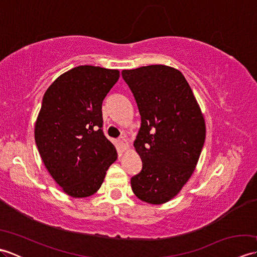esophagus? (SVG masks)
Returning <instances> with one entry per match:
<instances>
[{
  "label": "esophagus",
  "mask_w": 257,
  "mask_h": 257,
  "mask_svg": "<svg viewBox=\"0 0 257 257\" xmlns=\"http://www.w3.org/2000/svg\"><path fill=\"white\" fill-rule=\"evenodd\" d=\"M118 141H119V146L121 147L122 149H127L128 148V141L125 140L123 137H120L118 139Z\"/></svg>",
  "instance_id": "34e87169"
}]
</instances>
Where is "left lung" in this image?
<instances>
[{
	"instance_id": "1",
	"label": "left lung",
	"mask_w": 257,
	"mask_h": 257,
	"mask_svg": "<svg viewBox=\"0 0 257 257\" xmlns=\"http://www.w3.org/2000/svg\"><path fill=\"white\" fill-rule=\"evenodd\" d=\"M121 75L141 117L134 146L143 169L130 180L132 189L147 203H166L192 176L205 140L204 118L178 69L149 65Z\"/></svg>"
}]
</instances>
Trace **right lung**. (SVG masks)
<instances>
[{"mask_svg": "<svg viewBox=\"0 0 257 257\" xmlns=\"http://www.w3.org/2000/svg\"><path fill=\"white\" fill-rule=\"evenodd\" d=\"M119 70L84 65L48 87L35 123V143L46 169L64 192H97L117 151L102 132L101 106Z\"/></svg>", "mask_w": 257, "mask_h": 257, "instance_id": "obj_1", "label": "right lung"}]
</instances>
